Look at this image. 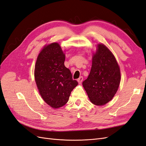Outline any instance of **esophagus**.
Segmentation results:
<instances>
[{
	"mask_svg": "<svg viewBox=\"0 0 146 146\" xmlns=\"http://www.w3.org/2000/svg\"><path fill=\"white\" fill-rule=\"evenodd\" d=\"M83 77H80L77 79V81H78L79 84H81L82 83V82H83Z\"/></svg>",
	"mask_w": 146,
	"mask_h": 146,
	"instance_id": "esophagus-1",
	"label": "esophagus"
}]
</instances>
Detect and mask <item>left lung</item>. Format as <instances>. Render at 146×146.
<instances>
[{
    "mask_svg": "<svg viewBox=\"0 0 146 146\" xmlns=\"http://www.w3.org/2000/svg\"><path fill=\"white\" fill-rule=\"evenodd\" d=\"M120 82V68L115 57L104 44H99L92 56L90 73L82 83L88 98L96 105H105L116 93Z\"/></svg>",
    "mask_w": 146,
    "mask_h": 146,
    "instance_id": "1",
    "label": "left lung"
}]
</instances>
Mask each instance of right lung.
I'll return each instance as SVG.
<instances>
[{
  "label": "right lung",
  "mask_w": 146,
  "mask_h": 146,
  "mask_svg": "<svg viewBox=\"0 0 146 146\" xmlns=\"http://www.w3.org/2000/svg\"><path fill=\"white\" fill-rule=\"evenodd\" d=\"M65 55L58 43L45 46L39 53L35 67V78L39 92L45 102L59 108L69 100L78 82L72 79L64 66Z\"/></svg>",
  "instance_id": "1"
}]
</instances>
